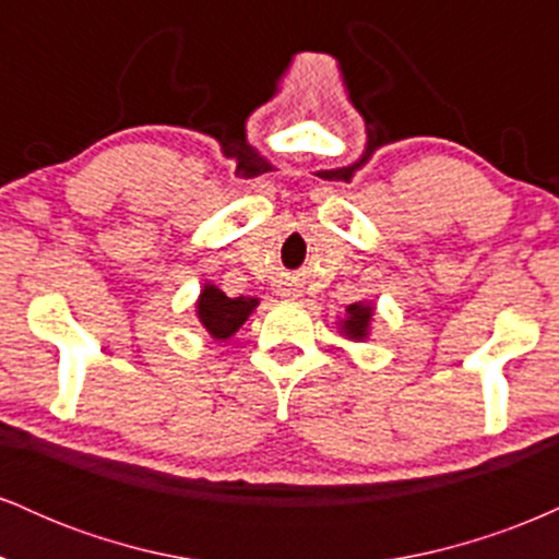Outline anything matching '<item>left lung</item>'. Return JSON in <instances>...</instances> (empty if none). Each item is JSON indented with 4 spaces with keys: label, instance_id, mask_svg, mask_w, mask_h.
Here are the masks:
<instances>
[{
    "label": "left lung",
    "instance_id": "8db88e82",
    "mask_svg": "<svg viewBox=\"0 0 559 559\" xmlns=\"http://www.w3.org/2000/svg\"><path fill=\"white\" fill-rule=\"evenodd\" d=\"M370 320H373V305L355 301L346 307V318L342 320V333L352 342H365L370 333Z\"/></svg>",
    "mask_w": 559,
    "mask_h": 559
}]
</instances>
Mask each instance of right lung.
Here are the masks:
<instances>
[{"instance_id": "add662e5", "label": "right lung", "mask_w": 559, "mask_h": 559, "mask_svg": "<svg viewBox=\"0 0 559 559\" xmlns=\"http://www.w3.org/2000/svg\"><path fill=\"white\" fill-rule=\"evenodd\" d=\"M260 301L252 297H226L215 284H204L197 299V318L217 342H226L241 329Z\"/></svg>"}]
</instances>
